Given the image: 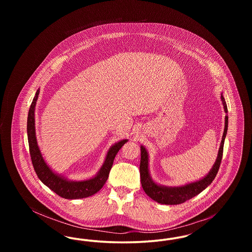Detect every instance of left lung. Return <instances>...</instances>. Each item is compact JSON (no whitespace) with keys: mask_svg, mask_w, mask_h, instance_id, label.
I'll use <instances>...</instances> for the list:
<instances>
[{"mask_svg":"<svg viewBox=\"0 0 252 252\" xmlns=\"http://www.w3.org/2000/svg\"><path fill=\"white\" fill-rule=\"evenodd\" d=\"M221 100L224 106V110L227 113L228 108L225 101V98L221 95ZM228 117L226 115L225 117V129L222 136V141L220 144V148L218 151V156L216 158V162L212 170L209 174L203 178L202 180L189 183L180 187H166L160 186L155 183L149 175L148 170V154L147 151L143 145L141 146V163H140V175H141V183L143 186L145 193L151 197L153 200L158 203L165 204V205H178V204L184 203L185 201L192 198L193 196L197 195L198 193L205 190L212 182L215 180L216 174L219 170L222 156H223V147L225 138L228 131Z\"/></svg>","mask_w":252,"mask_h":252,"instance_id":"left-lung-1","label":"left lung"}]
</instances>
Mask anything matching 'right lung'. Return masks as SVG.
<instances>
[{
    "mask_svg": "<svg viewBox=\"0 0 252 252\" xmlns=\"http://www.w3.org/2000/svg\"><path fill=\"white\" fill-rule=\"evenodd\" d=\"M39 94V90H37L36 95L34 97L32 104L29 108L27 117V136L29 144V152L36 176L49 187L52 191L56 192L66 199H78L84 198L94 194L104 186L108 180L109 171L112 167L114 158L117 155L121 147L127 142V140H123L119 143L112 145L106 157L105 162L102 165L100 171L94 178L83 181H72L66 180L54 173L41 156L40 150L36 143V130H35V107L36 100Z\"/></svg>",
    "mask_w": 252,
    "mask_h": 252,
    "instance_id": "right-lung-1",
    "label": "right lung"
}]
</instances>
